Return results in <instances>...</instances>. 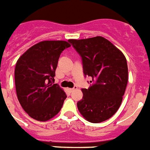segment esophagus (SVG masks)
I'll list each match as a JSON object with an SVG mask.
<instances>
[{
  "label": "esophagus",
  "instance_id": "esophagus-1",
  "mask_svg": "<svg viewBox=\"0 0 150 150\" xmlns=\"http://www.w3.org/2000/svg\"><path fill=\"white\" fill-rule=\"evenodd\" d=\"M78 88H77V86H75V87L74 88H69V91H70V92H73V91H75V89H77Z\"/></svg>",
  "mask_w": 150,
  "mask_h": 150
}]
</instances>
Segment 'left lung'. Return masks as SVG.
Segmentation results:
<instances>
[{"instance_id": "1", "label": "left lung", "mask_w": 150, "mask_h": 150, "mask_svg": "<svg viewBox=\"0 0 150 150\" xmlns=\"http://www.w3.org/2000/svg\"><path fill=\"white\" fill-rule=\"evenodd\" d=\"M69 41L82 58L84 74L94 81L88 89H81L83 98L77 103L79 112L92 123L105 121L117 112L126 91V57L112 42L101 36Z\"/></svg>"}]
</instances>
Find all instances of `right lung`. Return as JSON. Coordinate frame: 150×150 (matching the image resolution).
<instances>
[{
    "instance_id": "right-lung-1",
    "label": "right lung",
    "mask_w": 150,
    "mask_h": 150,
    "mask_svg": "<svg viewBox=\"0 0 150 150\" xmlns=\"http://www.w3.org/2000/svg\"><path fill=\"white\" fill-rule=\"evenodd\" d=\"M71 45L65 41H43L27 50L16 63L14 81L21 105L30 117L45 122L54 117L66 95L54 81L61 53Z\"/></svg>"
}]
</instances>
